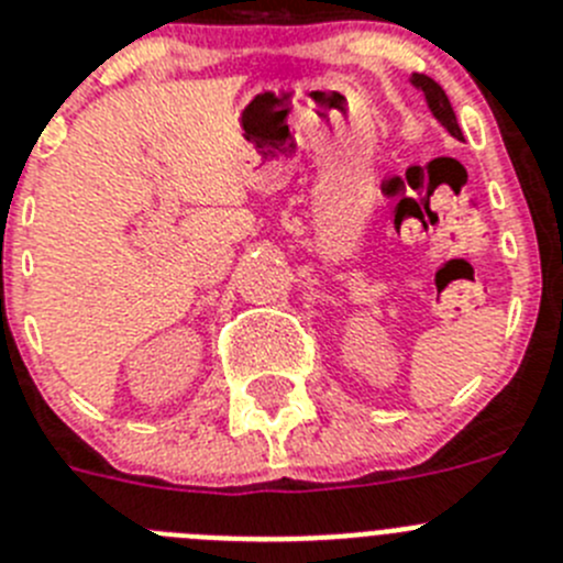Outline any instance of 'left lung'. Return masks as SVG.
Returning <instances> with one entry per match:
<instances>
[{
    "label": "left lung",
    "mask_w": 563,
    "mask_h": 563,
    "mask_svg": "<svg viewBox=\"0 0 563 563\" xmlns=\"http://www.w3.org/2000/svg\"><path fill=\"white\" fill-rule=\"evenodd\" d=\"M410 82L421 91V95H424L427 108H430L432 117H435V120L441 122L443 128H446V133H450V136H455V139H461V142H463L461 125H457V117H455V111H452L446 91H443L441 86H438V82L432 80V77H427V75H412Z\"/></svg>",
    "instance_id": "1"
}]
</instances>
